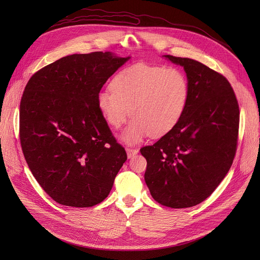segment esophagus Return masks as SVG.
<instances>
[{"mask_svg": "<svg viewBox=\"0 0 260 260\" xmlns=\"http://www.w3.org/2000/svg\"><path fill=\"white\" fill-rule=\"evenodd\" d=\"M138 152H139V151H138L137 148H132V147H127V148H126V153H127V157H128V158L134 157Z\"/></svg>", "mask_w": 260, "mask_h": 260, "instance_id": "obj_1", "label": "esophagus"}]
</instances>
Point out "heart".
Wrapping results in <instances>:
<instances>
[{
  "mask_svg": "<svg viewBox=\"0 0 260 260\" xmlns=\"http://www.w3.org/2000/svg\"><path fill=\"white\" fill-rule=\"evenodd\" d=\"M188 99L189 81L181 68L137 63L113 78L111 89L98 93L97 104L114 128L131 115L134 119L123 139L137 143L147 135L158 138L171 132L184 115Z\"/></svg>",
  "mask_w": 260,
  "mask_h": 260,
  "instance_id": "1",
  "label": "heart"
}]
</instances>
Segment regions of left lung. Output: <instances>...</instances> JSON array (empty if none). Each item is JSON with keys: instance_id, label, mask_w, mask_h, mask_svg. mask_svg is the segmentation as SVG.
Segmentation results:
<instances>
[{"instance_id": "obj_1", "label": "left lung", "mask_w": 260, "mask_h": 260, "mask_svg": "<svg viewBox=\"0 0 260 260\" xmlns=\"http://www.w3.org/2000/svg\"><path fill=\"white\" fill-rule=\"evenodd\" d=\"M165 57L183 66L189 99L178 124L155 144L140 149L147 162L144 180L162 206L190 208L214 192L233 163L239 105L221 74L192 59Z\"/></svg>"}]
</instances>
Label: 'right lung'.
I'll list each match as a JSON object with an SVG mask.
<instances>
[{"instance_id":"obj_1","label":"right lung","mask_w":260,"mask_h":260,"mask_svg":"<svg viewBox=\"0 0 260 260\" xmlns=\"http://www.w3.org/2000/svg\"><path fill=\"white\" fill-rule=\"evenodd\" d=\"M128 59L109 51L76 53L41 68L27 82L20 103L22 151L38 183L63 206L102 202L127 159L97 97Z\"/></svg>"}]
</instances>
